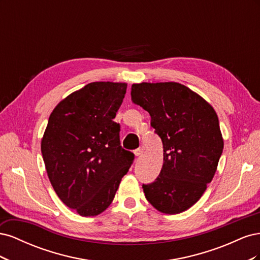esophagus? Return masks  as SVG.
I'll list each match as a JSON object with an SVG mask.
<instances>
[{
	"instance_id": "34e87169",
	"label": "esophagus",
	"mask_w": 260,
	"mask_h": 260,
	"mask_svg": "<svg viewBox=\"0 0 260 260\" xmlns=\"http://www.w3.org/2000/svg\"><path fill=\"white\" fill-rule=\"evenodd\" d=\"M143 152H144V146H141V147H139V148L136 149L135 154H136V156H140V155L143 154Z\"/></svg>"
}]
</instances>
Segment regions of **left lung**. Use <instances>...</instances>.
<instances>
[{
    "label": "left lung",
    "mask_w": 260,
    "mask_h": 260,
    "mask_svg": "<svg viewBox=\"0 0 260 260\" xmlns=\"http://www.w3.org/2000/svg\"><path fill=\"white\" fill-rule=\"evenodd\" d=\"M131 99L151 115L164 147L159 176L142 185L145 198L164 214H180L202 198L215 176L223 149L218 116L198 93L178 82L135 83Z\"/></svg>",
    "instance_id": "obj_1"
}]
</instances>
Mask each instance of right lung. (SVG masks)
I'll list each match as a JSON object with an SVG mask.
<instances>
[{
    "instance_id": "right-lung-1",
    "label": "right lung",
    "mask_w": 260,
    "mask_h": 260,
    "mask_svg": "<svg viewBox=\"0 0 260 260\" xmlns=\"http://www.w3.org/2000/svg\"><path fill=\"white\" fill-rule=\"evenodd\" d=\"M127 83L91 82L60 101L41 141L51 184L60 201L82 217L111 205L135 154L120 145L113 119Z\"/></svg>"
}]
</instances>
